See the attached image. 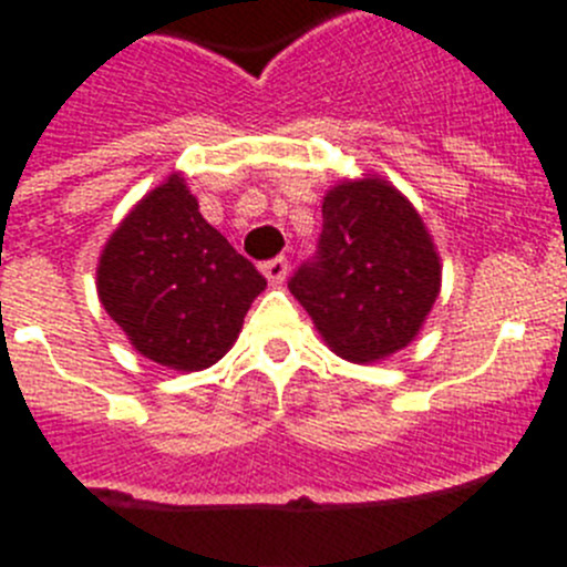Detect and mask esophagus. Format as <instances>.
<instances>
[{"mask_svg":"<svg viewBox=\"0 0 567 567\" xmlns=\"http://www.w3.org/2000/svg\"><path fill=\"white\" fill-rule=\"evenodd\" d=\"M260 272L267 275L269 284H280V280L287 278V272H289V260L287 258L264 260V264H260Z\"/></svg>","mask_w":567,"mask_h":567,"instance_id":"obj_1","label":"esophagus"}]
</instances>
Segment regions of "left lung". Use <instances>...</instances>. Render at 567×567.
Segmentation results:
<instances>
[{
  "instance_id": "obj_1",
  "label": "left lung",
  "mask_w": 567,
  "mask_h": 567,
  "mask_svg": "<svg viewBox=\"0 0 567 567\" xmlns=\"http://www.w3.org/2000/svg\"><path fill=\"white\" fill-rule=\"evenodd\" d=\"M289 292L334 354L374 363L409 346L440 295V255L417 209L383 178L323 198V233Z\"/></svg>"
}]
</instances>
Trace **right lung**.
<instances>
[{
    "mask_svg": "<svg viewBox=\"0 0 567 567\" xmlns=\"http://www.w3.org/2000/svg\"><path fill=\"white\" fill-rule=\"evenodd\" d=\"M264 287L175 173L130 209L96 272L99 300L135 352L178 372L218 363Z\"/></svg>",
    "mask_w": 567,
    "mask_h": 567,
    "instance_id": "add662e5",
    "label": "right lung"
}]
</instances>
